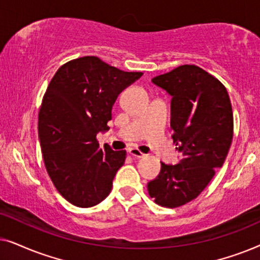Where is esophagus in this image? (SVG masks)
I'll return each instance as SVG.
<instances>
[{"mask_svg":"<svg viewBox=\"0 0 260 260\" xmlns=\"http://www.w3.org/2000/svg\"><path fill=\"white\" fill-rule=\"evenodd\" d=\"M129 154L131 156H134V157H137V158H143L145 156V154H143V152H142L141 150H138V149H136V148L129 149Z\"/></svg>","mask_w":260,"mask_h":260,"instance_id":"obj_1","label":"esophagus"}]
</instances>
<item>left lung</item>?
Wrapping results in <instances>:
<instances>
[{
    "instance_id": "left-lung-1",
    "label": "left lung",
    "mask_w": 260,
    "mask_h": 260,
    "mask_svg": "<svg viewBox=\"0 0 260 260\" xmlns=\"http://www.w3.org/2000/svg\"><path fill=\"white\" fill-rule=\"evenodd\" d=\"M152 83L173 97L170 125L182 159L175 166L161 162L148 193L155 204L176 208L198 198L225 162L233 138L232 105L221 81L195 65L176 67Z\"/></svg>"
}]
</instances>
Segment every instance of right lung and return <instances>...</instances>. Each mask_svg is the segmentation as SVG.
I'll use <instances>...</instances> for the list:
<instances>
[{"label": "right lung", "instance_id": "obj_1", "mask_svg": "<svg viewBox=\"0 0 260 260\" xmlns=\"http://www.w3.org/2000/svg\"><path fill=\"white\" fill-rule=\"evenodd\" d=\"M142 74L83 56L60 66L48 84L39 111V138L46 170L70 204L92 207L111 191L126 151L103 150L97 134L109 130L117 97Z\"/></svg>", "mask_w": 260, "mask_h": 260}]
</instances>
